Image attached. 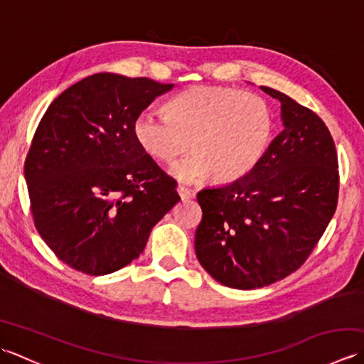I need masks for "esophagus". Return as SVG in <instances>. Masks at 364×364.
Returning a JSON list of instances; mask_svg holds the SVG:
<instances>
[{
	"instance_id": "obj_1",
	"label": "esophagus",
	"mask_w": 364,
	"mask_h": 364,
	"mask_svg": "<svg viewBox=\"0 0 364 364\" xmlns=\"http://www.w3.org/2000/svg\"><path fill=\"white\" fill-rule=\"evenodd\" d=\"M176 192H178V196H180L183 200L192 198V197L196 196V194H194V191H191V189L184 188V186H178V188H176Z\"/></svg>"
}]
</instances>
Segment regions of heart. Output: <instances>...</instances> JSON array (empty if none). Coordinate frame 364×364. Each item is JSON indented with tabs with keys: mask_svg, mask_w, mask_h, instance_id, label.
I'll return each instance as SVG.
<instances>
[{
	"mask_svg": "<svg viewBox=\"0 0 364 364\" xmlns=\"http://www.w3.org/2000/svg\"><path fill=\"white\" fill-rule=\"evenodd\" d=\"M274 131V115L264 98L230 87L198 86L167 103V114L144 109L133 122L139 146L159 162H175L172 173L183 181L211 175L230 183L245 176L264 156Z\"/></svg>",
	"mask_w": 364,
	"mask_h": 364,
	"instance_id": "b5f03b06",
	"label": "heart"
}]
</instances>
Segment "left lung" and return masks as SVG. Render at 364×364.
Returning <instances> with one entry per match:
<instances>
[{"label":"left lung","mask_w":364,"mask_h":364,"mask_svg":"<svg viewBox=\"0 0 364 364\" xmlns=\"http://www.w3.org/2000/svg\"><path fill=\"white\" fill-rule=\"evenodd\" d=\"M261 90L282 105V133L245 176L197 194V258L214 280L236 289L262 288L297 270L338 203V154L326 123L283 92Z\"/></svg>","instance_id":"8db88e82"}]
</instances>
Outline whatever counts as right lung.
Instances as JSON below:
<instances>
[{"mask_svg":"<svg viewBox=\"0 0 364 364\" xmlns=\"http://www.w3.org/2000/svg\"><path fill=\"white\" fill-rule=\"evenodd\" d=\"M172 87L97 73L64 90L43 114L25 178L38 235L67 266L89 275L125 267L180 200L176 181L133 134L136 115Z\"/></svg>","mask_w":364,"mask_h":364,"instance_id":"add662e5","label":"right lung"}]
</instances>
